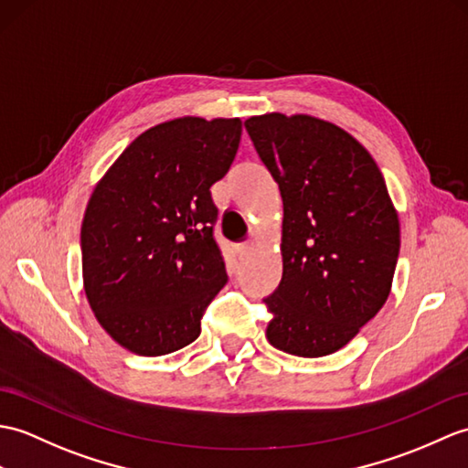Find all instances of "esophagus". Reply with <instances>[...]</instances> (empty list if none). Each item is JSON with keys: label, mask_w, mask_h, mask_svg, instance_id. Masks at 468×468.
Here are the masks:
<instances>
[{"label": "esophagus", "mask_w": 468, "mask_h": 468, "mask_svg": "<svg viewBox=\"0 0 468 468\" xmlns=\"http://www.w3.org/2000/svg\"><path fill=\"white\" fill-rule=\"evenodd\" d=\"M251 249H253V243H251V241L239 243V245H237V253H239V257H245V255L251 253Z\"/></svg>", "instance_id": "esophagus-1"}]
</instances>
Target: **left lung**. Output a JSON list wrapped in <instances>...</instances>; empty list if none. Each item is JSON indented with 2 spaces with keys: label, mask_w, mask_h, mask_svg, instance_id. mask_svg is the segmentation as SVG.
<instances>
[{
  "label": "left lung",
  "mask_w": 468,
  "mask_h": 468,
  "mask_svg": "<svg viewBox=\"0 0 468 468\" xmlns=\"http://www.w3.org/2000/svg\"><path fill=\"white\" fill-rule=\"evenodd\" d=\"M245 129L283 199V277L265 299L267 341L297 356L331 355L385 305L399 213L371 154L339 125L275 112Z\"/></svg>",
  "instance_id": "8db88e82"
}]
</instances>
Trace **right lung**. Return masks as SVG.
I'll use <instances>...</instances> for the list:
<instances>
[{
	"mask_svg": "<svg viewBox=\"0 0 468 468\" xmlns=\"http://www.w3.org/2000/svg\"><path fill=\"white\" fill-rule=\"evenodd\" d=\"M241 119L185 115L135 137L87 201L83 289L123 349L159 356L201 333V314L227 283L213 239L211 185L225 177Z\"/></svg>",
	"mask_w": 468,
	"mask_h": 468,
	"instance_id": "1",
	"label": "right lung"
}]
</instances>
